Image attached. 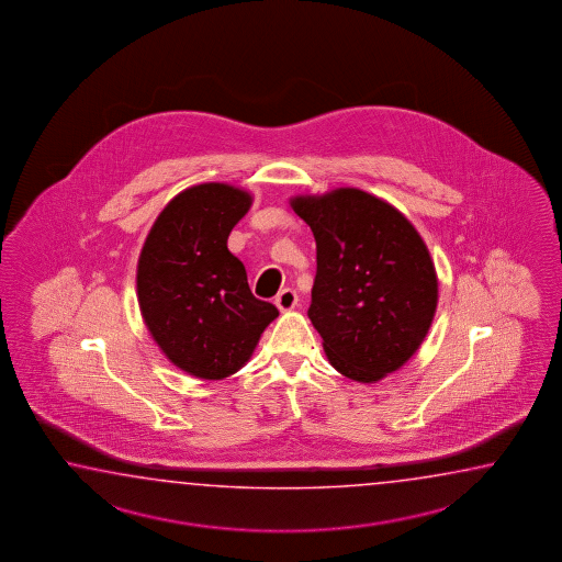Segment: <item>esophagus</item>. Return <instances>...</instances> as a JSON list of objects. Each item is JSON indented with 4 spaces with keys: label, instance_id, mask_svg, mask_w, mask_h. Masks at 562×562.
Instances as JSON below:
<instances>
[{
    "label": "esophagus",
    "instance_id": "obj_1",
    "mask_svg": "<svg viewBox=\"0 0 562 562\" xmlns=\"http://www.w3.org/2000/svg\"><path fill=\"white\" fill-rule=\"evenodd\" d=\"M276 305L281 311H291L297 305V293L293 289H283L276 297Z\"/></svg>",
    "mask_w": 562,
    "mask_h": 562
}]
</instances>
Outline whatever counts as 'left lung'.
<instances>
[{"mask_svg":"<svg viewBox=\"0 0 562 562\" xmlns=\"http://www.w3.org/2000/svg\"><path fill=\"white\" fill-rule=\"evenodd\" d=\"M313 231L317 273L310 315L335 370L371 383L416 353L438 305V277L418 231L359 189L291 201Z\"/></svg>","mask_w":562,"mask_h":562,"instance_id":"8db88e82","label":"left lung"}]
</instances>
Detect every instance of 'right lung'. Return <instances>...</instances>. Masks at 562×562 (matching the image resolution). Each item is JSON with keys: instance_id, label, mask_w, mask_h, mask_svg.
Instances as JSON below:
<instances>
[{"instance_id": "right-lung-1", "label": "right lung", "mask_w": 562, "mask_h": 562, "mask_svg": "<svg viewBox=\"0 0 562 562\" xmlns=\"http://www.w3.org/2000/svg\"><path fill=\"white\" fill-rule=\"evenodd\" d=\"M251 203L249 192L225 182L191 187L162 209L138 259L148 331L177 368L201 380L239 371L279 315L252 295L245 265L227 247Z\"/></svg>"}]
</instances>
